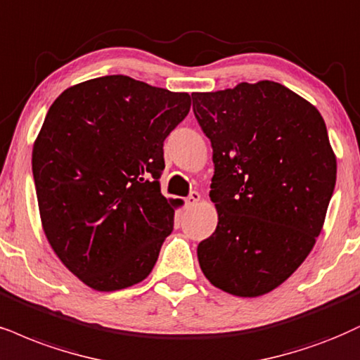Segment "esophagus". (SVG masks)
Here are the masks:
<instances>
[{"label": "esophagus", "instance_id": "esophagus-1", "mask_svg": "<svg viewBox=\"0 0 360 360\" xmlns=\"http://www.w3.org/2000/svg\"><path fill=\"white\" fill-rule=\"evenodd\" d=\"M198 202H200V193H198V192H192L187 198H185V205H187V207L197 205Z\"/></svg>", "mask_w": 360, "mask_h": 360}]
</instances>
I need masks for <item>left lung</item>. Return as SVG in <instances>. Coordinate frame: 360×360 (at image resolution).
Listing matches in <instances>:
<instances>
[{
	"instance_id": "1",
	"label": "left lung",
	"mask_w": 360,
	"mask_h": 360,
	"mask_svg": "<svg viewBox=\"0 0 360 360\" xmlns=\"http://www.w3.org/2000/svg\"><path fill=\"white\" fill-rule=\"evenodd\" d=\"M192 98L214 148L219 214L215 232L198 243V264L227 294L265 295L302 265L323 227L337 176L326 122L269 79Z\"/></svg>"
}]
</instances>
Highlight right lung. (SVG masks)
Returning <instances> with one entry per match:
<instances>
[{
    "instance_id": "right-lung-1",
    "label": "right lung",
    "mask_w": 360,
    "mask_h": 360,
    "mask_svg": "<svg viewBox=\"0 0 360 360\" xmlns=\"http://www.w3.org/2000/svg\"><path fill=\"white\" fill-rule=\"evenodd\" d=\"M190 105L188 93L112 75L66 88L48 110L31 155L43 232L93 290L152 272L175 217L160 192L163 141Z\"/></svg>"
}]
</instances>
